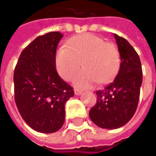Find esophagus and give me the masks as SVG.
Segmentation results:
<instances>
[{"label": "esophagus", "mask_w": 156, "mask_h": 156, "mask_svg": "<svg viewBox=\"0 0 156 156\" xmlns=\"http://www.w3.org/2000/svg\"><path fill=\"white\" fill-rule=\"evenodd\" d=\"M74 93L76 96H78V95H80L82 93V90H78V89H74Z\"/></svg>", "instance_id": "obj_1"}]
</instances>
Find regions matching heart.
<instances>
[{
  "label": "heart",
  "mask_w": 156,
  "mask_h": 156,
  "mask_svg": "<svg viewBox=\"0 0 156 156\" xmlns=\"http://www.w3.org/2000/svg\"><path fill=\"white\" fill-rule=\"evenodd\" d=\"M82 62L84 69L74 78L73 83L77 87L89 88L114 78L120 66V55L117 48L103 38L83 34L69 41L68 47L59 48L55 57L57 71L66 81L80 70Z\"/></svg>",
  "instance_id": "heart-1"
}]
</instances>
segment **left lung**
I'll use <instances>...</instances> for the list:
<instances>
[{"instance_id":"obj_1","label":"left lung","mask_w":156,"mask_h":156,"mask_svg":"<svg viewBox=\"0 0 156 156\" xmlns=\"http://www.w3.org/2000/svg\"><path fill=\"white\" fill-rule=\"evenodd\" d=\"M121 58L114 81L96 92L97 104L89 112L90 118L102 129H115L125 125L136 110L142 82L141 60L124 38L114 34Z\"/></svg>"}]
</instances>
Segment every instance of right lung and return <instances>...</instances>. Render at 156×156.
I'll return each instance as SVG.
<instances>
[{
	"instance_id": "1",
	"label": "right lung",
	"mask_w": 156,
	"mask_h": 156,
	"mask_svg": "<svg viewBox=\"0 0 156 156\" xmlns=\"http://www.w3.org/2000/svg\"><path fill=\"white\" fill-rule=\"evenodd\" d=\"M63 34L39 36L20 53L14 73V100L27 124L41 133H54L65 122V105L73 87L56 71L57 46Z\"/></svg>"
}]
</instances>
